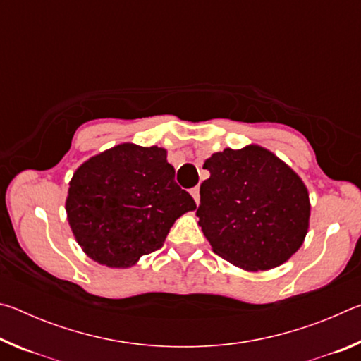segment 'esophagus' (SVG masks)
<instances>
[{
  "instance_id": "34e87169",
  "label": "esophagus",
  "mask_w": 361,
  "mask_h": 361,
  "mask_svg": "<svg viewBox=\"0 0 361 361\" xmlns=\"http://www.w3.org/2000/svg\"><path fill=\"white\" fill-rule=\"evenodd\" d=\"M191 195L194 197V200H195V204L199 205V202H200V194H199V188L195 186V188H192L191 189Z\"/></svg>"
}]
</instances>
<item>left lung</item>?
<instances>
[{
	"label": "left lung",
	"mask_w": 361,
	"mask_h": 361,
	"mask_svg": "<svg viewBox=\"0 0 361 361\" xmlns=\"http://www.w3.org/2000/svg\"><path fill=\"white\" fill-rule=\"evenodd\" d=\"M195 215L218 256L247 271L277 267L302 245L309 192L285 162L261 146L226 148L204 164Z\"/></svg>",
	"instance_id": "1"
}]
</instances>
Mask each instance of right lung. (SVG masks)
Returning <instances> with one entry per match:
<instances>
[{
    "label": "right lung",
    "mask_w": 361,
    "mask_h": 361,
    "mask_svg": "<svg viewBox=\"0 0 361 361\" xmlns=\"http://www.w3.org/2000/svg\"><path fill=\"white\" fill-rule=\"evenodd\" d=\"M195 209L175 183L167 151L122 143L90 157L70 181L66 215L94 261L129 267L164 245L175 219Z\"/></svg>",
    "instance_id": "1"
}]
</instances>
